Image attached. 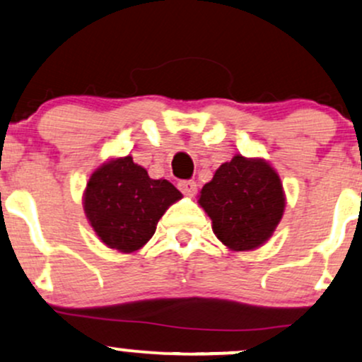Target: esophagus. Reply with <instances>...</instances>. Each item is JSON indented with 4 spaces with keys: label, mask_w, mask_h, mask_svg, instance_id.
<instances>
[{
    "label": "esophagus",
    "mask_w": 362,
    "mask_h": 362,
    "mask_svg": "<svg viewBox=\"0 0 362 362\" xmlns=\"http://www.w3.org/2000/svg\"><path fill=\"white\" fill-rule=\"evenodd\" d=\"M178 189H180L182 194L192 197V195L197 192V184H195L194 180H180L178 182Z\"/></svg>",
    "instance_id": "esophagus-1"
}]
</instances>
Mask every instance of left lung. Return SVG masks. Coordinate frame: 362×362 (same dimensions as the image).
<instances>
[{
    "label": "left lung",
    "instance_id": "left-lung-1",
    "mask_svg": "<svg viewBox=\"0 0 362 362\" xmlns=\"http://www.w3.org/2000/svg\"><path fill=\"white\" fill-rule=\"evenodd\" d=\"M213 231L233 252L255 250L282 219L286 195L279 173L264 158L235 155L214 172L199 194Z\"/></svg>",
    "mask_w": 362,
    "mask_h": 362
}]
</instances>
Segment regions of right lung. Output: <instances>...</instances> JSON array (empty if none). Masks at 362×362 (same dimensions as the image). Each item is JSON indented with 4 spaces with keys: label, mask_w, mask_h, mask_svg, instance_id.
I'll return each mask as SVG.
<instances>
[{
    "label": "right lung",
    "mask_w": 362,
    "mask_h": 362,
    "mask_svg": "<svg viewBox=\"0 0 362 362\" xmlns=\"http://www.w3.org/2000/svg\"><path fill=\"white\" fill-rule=\"evenodd\" d=\"M180 190L168 180H153L132 156L112 158L88 178L83 209L90 226L109 248L132 253L155 235L156 224Z\"/></svg>",
    "instance_id": "right-lung-1"
}]
</instances>
